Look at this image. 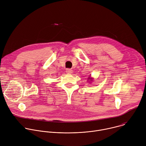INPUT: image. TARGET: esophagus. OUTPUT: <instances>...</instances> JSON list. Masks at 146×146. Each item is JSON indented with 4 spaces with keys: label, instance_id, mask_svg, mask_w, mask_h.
<instances>
[{
    "label": "esophagus",
    "instance_id": "1",
    "mask_svg": "<svg viewBox=\"0 0 146 146\" xmlns=\"http://www.w3.org/2000/svg\"><path fill=\"white\" fill-rule=\"evenodd\" d=\"M66 73H68V74H72V73H73V70H72V69H67L66 70Z\"/></svg>",
    "mask_w": 146,
    "mask_h": 146
}]
</instances>
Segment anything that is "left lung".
<instances>
[{
    "label": "left lung",
    "instance_id": "1",
    "mask_svg": "<svg viewBox=\"0 0 146 146\" xmlns=\"http://www.w3.org/2000/svg\"><path fill=\"white\" fill-rule=\"evenodd\" d=\"M88 80H90V81H92V78H90V77H88Z\"/></svg>",
    "mask_w": 146,
    "mask_h": 146
}]
</instances>
